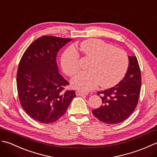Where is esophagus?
Here are the masks:
<instances>
[{
    "instance_id": "1",
    "label": "esophagus",
    "mask_w": 157,
    "mask_h": 157,
    "mask_svg": "<svg viewBox=\"0 0 157 157\" xmlns=\"http://www.w3.org/2000/svg\"><path fill=\"white\" fill-rule=\"evenodd\" d=\"M76 95L78 96H82V95H87L88 94L87 92L82 91H76Z\"/></svg>"
}]
</instances>
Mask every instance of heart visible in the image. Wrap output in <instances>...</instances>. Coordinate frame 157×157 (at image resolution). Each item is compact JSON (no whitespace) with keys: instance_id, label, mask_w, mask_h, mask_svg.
<instances>
[{"instance_id":"obj_1","label":"heart","mask_w":157,"mask_h":157,"mask_svg":"<svg viewBox=\"0 0 157 157\" xmlns=\"http://www.w3.org/2000/svg\"><path fill=\"white\" fill-rule=\"evenodd\" d=\"M86 57L91 59L90 71L80 72L72 80L73 87L81 91H91L100 84L103 88L117 85L125 75L129 57L121 49L99 39H89L79 44ZM61 66L68 76H75L80 69V55L74 47H69L61 57Z\"/></svg>"}]
</instances>
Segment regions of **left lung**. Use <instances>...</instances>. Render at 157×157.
I'll return each instance as SVG.
<instances>
[{
    "instance_id": "left-lung-1",
    "label": "left lung",
    "mask_w": 157,
    "mask_h": 157,
    "mask_svg": "<svg viewBox=\"0 0 157 157\" xmlns=\"http://www.w3.org/2000/svg\"><path fill=\"white\" fill-rule=\"evenodd\" d=\"M128 57L129 67L122 81L113 87L98 92L102 105L92 113L104 123H121L132 114L137 105L142 85L141 72L136 57Z\"/></svg>"
}]
</instances>
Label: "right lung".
I'll return each instance as SVG.
<instances>
[{
	"label": "right lung",
	"instance_id": "add662e5",
	"mask_svg": "<svg viewBox=\"0 0 157 157\" xmlns=\"http://www.w3.org/2000/svg\"><path fill=\"white\" fill-rule=\"evenodd\" d=\"M71 38L43 36L27 48L19 63L17 89L21 107L41 123H52L64 114L75 90L58 72L57 53Z\"/></svg>",
	"mask_w": 157,
	"mask_h": 157
}]
</instances>
